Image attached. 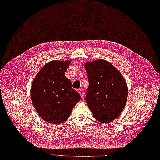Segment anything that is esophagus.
<instances>
[{"label":"esophagus","mask_w":160,"mask_h":160,"mask_svg":"<svg viewBox=\"0 0 160 160\" xmlns=\"http://www.w3.org/2000/svg\"><path fill=\"white\" fill-rule=\"evenodd\" d=\"M79 93L80 95H81V99H83V97H84V92H83V90H80L79 91Z\"/></svg>","instance_id":"1"}]
</instances>
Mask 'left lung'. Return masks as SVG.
Here are the masks:
<instances>
[{"label":"left lung","instance_id":"1","mask_svg":"<svg viewBox=\"0 0 160 160\" xmlns=\"http://www.w3.org/2000/svg\"><path fill=\"white\" fill-rule=\"evenodd\" d=\"M89 86L86 102L96 120L107 124L124 109L128 95L126 82L110 62L97 59L85 63Z\"/></svg>","mask_w":160,"mask_h":160}]
</instances>
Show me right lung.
<instances>
[{
	"label": "right lung",
	"instance_id": "add662e5",
	"mask_svg": "<svg viewBox=\"0 0 160 160\" xmlns=\"http://www.w3.org/2000/svg\"><path fill=\"white\" fill-rule=\"evenodd\" d=\"M71 61H52L39 71L33 79L31 97L38 115L46 122L60 124L70 115L80 101L79 93L72 88L65 72Z\"/></svg>",
	"mask_w": 160,
	"mask_h": 160
}]
</instances>
